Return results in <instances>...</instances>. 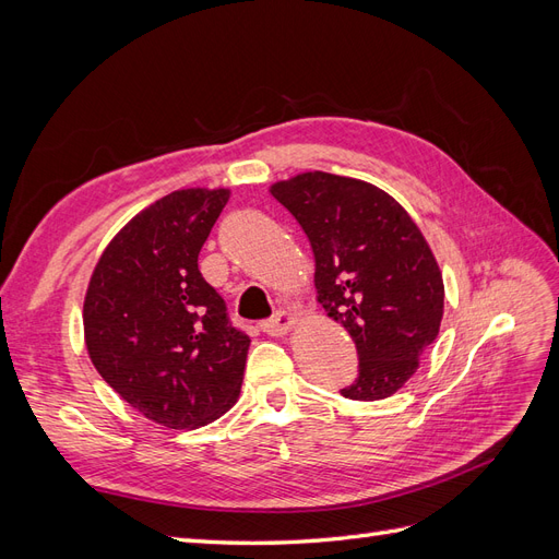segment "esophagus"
I'll list each match as a JSON object with an SVG mask.
<instances>
[{"label": "esophagus", "instance_id": "1", "mask_svg": "<svg viewBox=\"0 0 559 559\" xmlns=\"http://www.w3.org/2000/svg\"><path fill=\"white\" fill-rule=\"evenodd\" d=\"M298 321V314L294 312H284L280 310L273 319L261 321V331L267 335H284L289 329H294V324Z\"/></svg>", "mask_w": 559, "mask_h": 559}]
</instances>
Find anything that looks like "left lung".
I'll return each instance as SVG.
<instances>
[{
	"label": "left lung",
	"instance_id": "8db88e82",
	"mask_svg": "<svg viewBox=\"0 0 559 559\" xmlns=\"http://www.w3.org/2000/svg\"><path fill=\"white\" fill-rule=\"evenodd\" d=\"M306 230L317 298L359 354L341 394L380 401L413 378L443 319V275L413 218L378 186L306 173L270 189Z\"/></svg>",
	"mask_w": 559,
	"mask_h": 559
}]
</instances>
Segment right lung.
I'll list each match as a JSON object with an SVG mask.
<instances>
[{
	"label": "right lung",
	"mask_w": 559,
	"mask_h": 559,
	"mask_svg": "<svg viewBox=\"0 0 559 559\" xmlns=\"http://www.w3.org/2000/svg\"><path fill=\"white\" fill-rule=\"evenodd\" d=\"M228 195L186 189L148 205L99 257L83 302L97 373L167 429L205 427L240 396L251 341L198 270Z\"/></svg>",
	"instance_id": "1"
}]
</instances>
